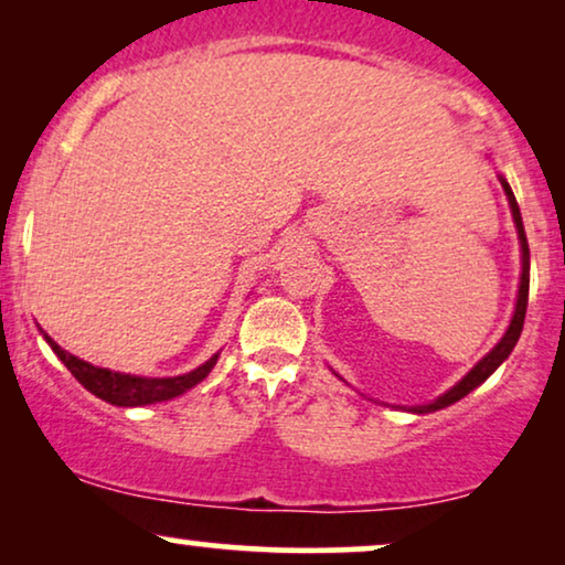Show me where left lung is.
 I'll use <instances>...</instances> for the list:
<instances>
[{
    "label": "left lung",
    "instance_id": "obj_1",
    "mask_svg": "<svg viewBox=\"0 0 565 565\" xmlns=\"http://www.w3.org/2000/svg\"><path fill=\"white\" fill-rule=\"evenodd\" d=\"M499 182L501 188H504V195L509 200V207H512V218H514V226H516V236H520V249H522V275H520V290H516V303H514V313H512V321H509V327L504 331V337L499 339L497 347L476 362L473 367L468 370L466 375L460 377L458 383L452 385L450 391H445L443 396H437L435 401H429V404H419V406H396L401 412H408V414H431V412H439V408H447L452 406L455 401L466 398L470 391H476L478 385L489 381V377L497 373V367L504 362L509 354H512L516 339L522 334V327H524V313H527V296H530V246H527V236H524V226H522V213H520V205H516V198L512 188H509L507 177L499 174ZM339 377V375H337ZM388 406V404H385Z\"/></svg>",
    "mask_w": 565,
    "mask_h": 565
}]
</instances>
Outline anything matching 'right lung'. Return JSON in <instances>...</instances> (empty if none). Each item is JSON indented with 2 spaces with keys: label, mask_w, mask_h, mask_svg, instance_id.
<instances>
[{
  "label": "right lung",
  "mask_w": 565,
  "mask_h": 565,
  "mask_svg": "<svg viewBox=\"0 0 565 565\" xmlns=\"http://www.w3.org/2000/svg\"><path fill=\"white\" fill-rule=\"evenodd\" d=\"M45 342L53 350V354L64 362L76 381H79L89 393H95L97 398L107 401L113 406H149V404H161V401L177 398L190 388H195L200 381H205L207 373H211L215 362H218V354L215 352L211 360H205L203 365L190 370V373L172 375V377H146V375H130V373H115V370L97 367L92 362H84L74 358L72 352L61 350V347L53 342V339L41 331Z\"/></svg>",
  "instance_id": "1"
}]
</instances>
